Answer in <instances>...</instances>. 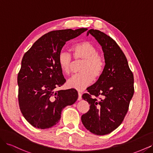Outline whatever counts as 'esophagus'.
I'll use <instances>...</instances> for the list:
<instances>
[{
    "mask_svg": "<svg viewBox=\"0 0 153 153\" xmlns=\"http://www.w3.org/2000/svg\"><path fill=\"white\" fill-rule=\"evenodd\" d=\"M82 100V93L80 92H78V100L80 101Z\"/></svg>",
    "mask_w": 153,
    "mask_h": 153,
    "instance_id": "1",
    "label": "esophagus"
}]
</instances>
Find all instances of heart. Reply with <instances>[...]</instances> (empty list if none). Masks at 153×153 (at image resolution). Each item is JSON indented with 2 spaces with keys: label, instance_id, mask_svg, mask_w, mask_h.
I'll return each mask as SVG.
<instances>
[{
  "label": "heart",
  "instance_id": "1",
  "mask_svg": "<svg viewBox=\"0 0 153 153\" xmlns=\"http://www.w3.org/2000/svg\"><path fill=\"white\" fill-rule=\"evenodd\" d=\"M71 50L75 61L83 60L80 68L81 73L72 76L68 81V85L77 91H83L89 85L93 78L97 79L101 76L104 69L103 59L98 51L89 41H82L74 45ZM59 64L62 72L69 75L73 64L72 57L68 52L61 51L58 57Z\"/></svg>",
  "mask_w": 153,
  "mask_h": 153
}]
</instances>
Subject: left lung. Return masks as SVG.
<instances>
[{
  "instance_id": "left-lung-1",
  "label": "left lung",
  "mask_w": 153,
  "mask_h": 153,
  "mask_svg": "<svg viewBox=\"0 0 153 153\" xmlns=\"http://www.w3.org/2000/svg\"><path fill=\"white\" fill-rule=\"evenodd\" d=\"M89 34L102 48L105 65L98 80L87 88L88 93L82 95L90 109L81 120L87 130L104 135L123 121L134 94V78L126 56L112 38L98 30L90 29ZM98 96L102 98L96 99Z\"/></svg>"
}]
</instances>
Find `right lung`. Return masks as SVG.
I'll list each match as a JSON object with an SVG mask.
<instances>
[{
	"label": "right lung",
	"mask_w": 153,
	"mask_h": 153,
	"mask_svg": "<svg viewBox=\"0 0 153 153\" xmlns=\"http://www.w3.org/2000/svg\"><path fill=\"white\" fill-rule=\"evenodd\" d=\"M87 29L50 32L41 36L24 54L18 75V102L25 119L39 129L53 126L61 119L62 109L75 103V89L59 90L66 80L58 61L66 42Z\"/></svg>",
	"instance_id": "1"
}]
</instances>
